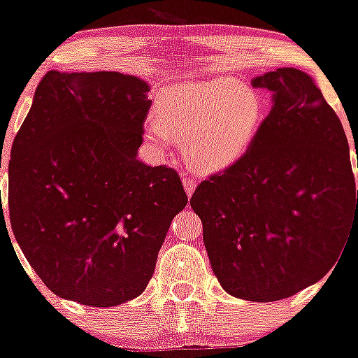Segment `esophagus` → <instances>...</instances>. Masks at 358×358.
<instances>
[{"instance_id":"esophagus-1","label":"esophagus","mask_w":358,"mask_h":358,"mask_svg":"<svg viewBox=\"0 0 358 358\" xmlns=\"http://www.w3.org/2000/svg\"><path fill=\"white\" fill-rule=\"evenodd\" d=\"M183 187H185V192H187V195L192 196L193 192H195V188H196V182L193 178H190V176H185Z\"/></svg>"}]
</instances>
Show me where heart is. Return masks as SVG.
<instances>
[{"mask_svg": "<svg viewBox=\"0 0 358 358\" xmlns=\"http://www.w3.org/2000/svg\"><path fill=\"white\" fill-rule=\"evenodd\" d=\"M156 117L146 121V138L165 151L185 139L188 163L203 173L227 170L249 151L266 116V101L256 89L220 77L165 90L156 102Z\"/></svg>", "mask_w": 358, "mask_h": 358, "instance_id": "obj_1", "label": "heart"}]
</instances>
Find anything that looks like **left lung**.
<instances>
[{
    "label": "left lung",
    "instance_id": "obj_1",
    "mask_svg": "<svg viewBox=\"0 0 358 358\" xmlns=\"http://www.w3.org/2000/svg\"><path fill=\"white\" fill-rule=\"evenodd\" d=\"M273 108L236 165L196 187L190 205L220 286L249 301L285 299L328 273L358 231L342 122L310 76L278 69L252 79Z\"/></svg>",
    "mask_w": 358,
    "mask_h": 358
}]
</instances>
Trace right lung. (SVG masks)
I'll return each instance as SVG.
<instances>
[{
	"label": "right lung",
	"mask_w": 358,
	"mask_h": 358,
	"mask_svg": "<svg viewBox=\"0 0 358 358\" xmlns=\"http://www.w3.org/2000/svg\"><path fill=\"white\" fill-rule=\"evenodd\" d=\"M148 92L119 72L50 71L36 87L11 148L8 207L24 257L57 296L99 308L139 296L188 202L173 168L136 158Z\"/></svg>",
	"instance_id": "add662e5"
}]
</instances>
